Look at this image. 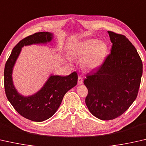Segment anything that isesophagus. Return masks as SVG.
<instances>
[{
    "instance_id": "esophagus-1",
    "label": "esophagus",
    "mask_w": 146,
    "mask_h": 146,
    "mask_svg": "<svg viewBox=\"0 0 146 146\" xmlns=\"http://www.w3.org/2000/svg\"><path fill=\"white\" fill-rule=\"evenodd\" d=\"M83 78L82 77H81V76H79L78 79V85H81L83 83Z\"/></svg>"
}]
</instances>
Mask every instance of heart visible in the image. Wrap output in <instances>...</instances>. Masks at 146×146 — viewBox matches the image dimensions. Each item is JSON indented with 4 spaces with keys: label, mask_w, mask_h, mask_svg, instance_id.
Segmentation results:
<instances>
[{
    "label": "heart",
    "mask_w": 146,
    "mask_h": 146,
    "mask_svg": "<svg viewBox=\"0 0 146 146\" xmlns=\"http://www.w3.org/2000/svg\"><path fill=\"white\" fill-rule=\"evenodd\" d=\"M71 54L78 58H83L82 64L89 70L98 68L102 65L108 52V46L102 40L90 39L73 45Z\"/></svg>",
    "instance_id": "1"
}]
</instances>
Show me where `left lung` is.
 <instances>
[{"label": "left lung", "mask_w": 146, "mask_h": 146, "mask_svg": "<svg viewBox=\"0 0 146 146\" xmlns=\"http://www.w3.org/2000/svg\"><path fill=\"white\" fill-rule=\"evenodd\" d=\"M113 46L102 65L84 80L85 104L92 115L110 120L121 115L136 100L142 76L137 49L123 35L108 31Z\"/></svg>", "instance_id": "obj_1"}]
</instances>
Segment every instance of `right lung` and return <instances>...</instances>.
<instances>
[{
    "instance_id": "right-lung-1",
    "label": "right lung",
    "mask_w": 146,
    "mask_h": 146,
    "mask_svg": "<svg viewBox=\"0 0 146 146\" xmlns=\"http://www.w3.org/2000/svg\"><path fill=\"white\" fill-rule=\"evenodd\" d=\"M53 38V33L43 32L35 33L21 40L13 48L4 68V88L8 101L21 116L37 122L46 120L54 115L64 94L77 85V73L74 72L67 76L52 74L40 90L32 95L24 96L18 92L13 84V70L23 47L46 44Z\"/></svg>"
}]
</instances>
